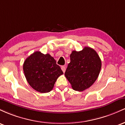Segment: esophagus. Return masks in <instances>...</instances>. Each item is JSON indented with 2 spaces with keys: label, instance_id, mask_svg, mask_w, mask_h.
<instances>
[{
  "label": "esophagus",
  "instance_id": "obj_1",
  "mask_svg": "<svg viewBox=\"0 0 125 125\" xmlns=\"http://www.w3.org/2000/svg\"><path fill=\"white\" fill-rule=\"evenodd\" d=\"M61 69L62 70V71L64 73V72L66 71V66H62L61 67Z\"/></svg>",
  "mask_w": 125,
  "mask_h": 125
}]
</instances>
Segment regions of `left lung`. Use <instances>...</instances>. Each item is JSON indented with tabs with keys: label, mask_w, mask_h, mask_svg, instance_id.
<instances>
[{
	"label": "left lung",
	"mask_w": 125,
	"mask_h": 125,
	"mask_svg": "<svg viewBox=\"0 0 125 125\" xmlns=\"http://www.w3.org/2000/svg\"><path fill=\"white\" fill-rule=\"evenodd\" d=\"M71 62L64 75L73 89L83 91L89 88L96 81L102 66L101 60L97 52L89 47L81 51L72 52Z\"/></svg>",
	"instance_id": "obj_1"
}]
</instances>
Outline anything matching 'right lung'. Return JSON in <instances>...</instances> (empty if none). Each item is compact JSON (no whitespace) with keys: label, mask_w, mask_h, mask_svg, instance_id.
Masks as SVG:
<instances>
[{"label":"right lung","mask_w":125,"mask_h":125,"mask_svg":"<svg viewBox=\"0 0 125 125\" xmlns=\"http://www.w3.org/2000/svg\"><path fill=\"white\" fill-rule=\"evenodd\" d=\"M23 69L30 86L41 93L51 91L57 79L63 74L53 57L39 51L34 52L25 60Z\"/></svg>","instance_id":"right-lung-1"}]
</instances>
